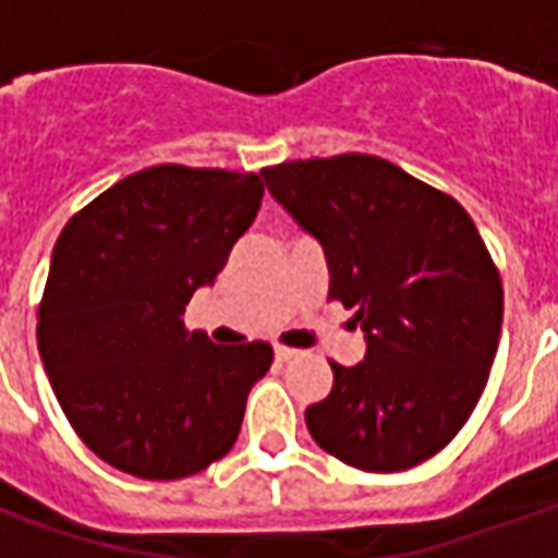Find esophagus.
Instances as JSON below:
<instances>
[{"mask_svg":"<svg viewBox=\"0 0 558 558\" xmlns=\"http://www.w3.org/2000/svg\"><path fill=\"white\" fill-rule=\"evenodd\" d=\"M295 355H299V352L290 350V347H275V359H278V362H290Z\"/></svg>","mask_w":558,"mask_h":558,"instance_id":"esophagus-1","label":"esophagus"}]
</instances>
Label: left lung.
<instances>
[{
  "label": "left lung",
  "mask_w": 558,
  "mask_h": 558,
  "mask_svg": "<svg viewBox=\"0 0 558 558\" xmlns=\"http://www.w3.org/2000/svg\"><path fill=\"white\" fill-rule=\"evenodd\" d=\"M323 244L328 295L355 307L364 359L304 410L314 442L364 472L442 451L475 410L502 331V280L463 206L374 155L263 170Z\"/></svg>",
  "instance_id": "1"
}]
</instances>
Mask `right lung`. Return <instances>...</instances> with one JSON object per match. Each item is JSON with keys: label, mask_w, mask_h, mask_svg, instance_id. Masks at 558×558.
Instances as JSON below:
<instances>
[{"label": "right lung", "mask_w": 558, "mask_h": 558, "mask_svg": "<svg viewBox=\"0 0 558 558\" xmlns=\"http://www.w3.org/2000/svg\"><path fill=\"white\" fill-rule=\"evenodd\" d=\"M256 172L160 163L68 220L38 307V352L59 407L104 463L146 481L187 478L239 439L271 367L256 340L184 331L263 203Z\"/></svg>", "instance_id": "add662e5"}]
</instances>
